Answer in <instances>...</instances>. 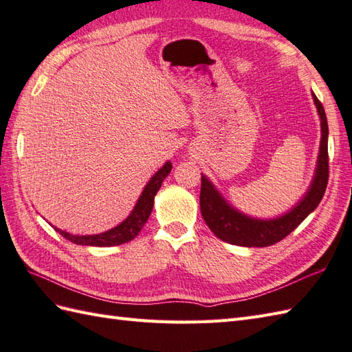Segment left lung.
Here are the masks:
<instances>
[{
  "mask_svg": "<svg viewBox=\"0 0 352 352\" xmlns=\"http://www.w3.org/2000/svg\"><path fill=\"white\" fill-rule=\"evenodd\" d=\"M311 98L321 119V143L315 175L306 194L283 215L263 220L250 217L232 206L215 185L201 175L200 210L203 220L217 238L239 247H268L286 238L318 208L329 182V123L324 107L315 93H311Z\"/></svg>",
  "mask_w": 352,
  "mask_h": 352,
  "instance_id": "8db88e82",
  "label": "left lung"
}]
</instances>
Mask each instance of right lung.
Segmentation results:
<instances>
[{"label": "right lung", "instance_id": "right-lung-1", "mask_svg": "<svg viewBox=\"0 0 352 352\" xmlns=\"http://www.w3.org/2000/svg\"><path fill=\"white\" fill-rule=\"evenodd\" d=\"M171 171V162L167 161L164 166L156 171V173L149 179V182L146 184L142 194L135 203L134 209L131 210V214L124 218V220L117 224L116 228L98 233V235H72V233H67L58 228L56 229L61 236H65L70 242L78 245H90V247H113V245H120L124 242H129L134 239L142 229L144 228L146 221L149 220L153 209V201L156 192L160 191L161 184L164 179L168 176Z\"/></svg>", "mask_w": 352, "mask_h": 352}]
</instances>
